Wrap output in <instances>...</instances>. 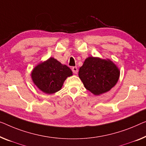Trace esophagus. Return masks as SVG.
<instances>
[{
    "label": "esophagus",
    "mask_w": 146,
    "mask_h": 146,
    "mask_svg": "<svg viewBox=\"0 0 146 146\" xmlns=\"http://www.w3.org/2000/svg\"><path fill=\"white\" fill-rule=\"evenodd\" d=\"M72 71L75 74H77L78 73V68L77 67H72Z\"/></svg>",
    "instance_id": "esophagus-1"
}]
</instances>
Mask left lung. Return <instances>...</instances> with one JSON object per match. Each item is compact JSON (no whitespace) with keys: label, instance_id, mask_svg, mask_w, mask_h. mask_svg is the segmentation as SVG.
I'll return each mask as SVG.
<instances>
[{"label":"left lung","instance_id":"1","mask_svg":"<svg viewBox=\"0 0 146 146\" xmlns=\"http://www.w3.org/2000/svg\"><path fill=\"white\" fill-rule=\"evenodd\" d=\"M120 70L110 59L90 56L80 67L79 77L87 90L99 96L110 91L115 86Z\"/></svg>","mask_w":146,"mask_h":146}]
</instances>
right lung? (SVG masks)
Returning <instances> with one entry per match:
<instances>
[{"label": "right lung", "mask_w": 146, "mask_h": 146, "mask_svg": "<svg viewBox=\"0 0 146 146\" xmlns=\"http://www.w3.org/2000/svg\"><path fill=\"white\" fill-rule=\"evenodd\" d=\"M72 75L73 72L69 67L52 57L39 63L31 73L33 83L48 94L60 90L67 78Z\"/></svg>", "instance_id": "right-lung-1"}]
</instances>
